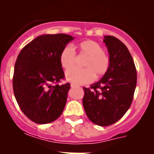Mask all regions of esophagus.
Masks as SVG:
<instances>
[{
    "label": "esophagus",
    "instance_id": "1",
    "mask_svg": "<svg viewBox=\"0 0 154 154\" xmlns=\"http://www.w3.org/2000/svg\"><path fill=\"white\" fill-rule=\"evenodd\" d=\"M76 86H77V85H75V84H73V83L71 84V87H72V88H75V87H76Z\"/></svg>",
    "mask_w": 154,
    "mask_h": 154
}]
</instances>
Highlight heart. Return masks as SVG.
Returning a JSON list of instances; mask_svg holds the SVG:
<instances>
[{
    "instance_id": "b5f03b06",
    "label": "heart",
    "mask_w": 154,
    "mask_h": 154,
    "mask_svg": "<svg viewBox=\"0 0 154 154\" xmlns=\"http://www.w3.org/2000/svg\"><path fill=\"white\" fill-rule=\"evenodd\" d=\"M77 48L80 54L87 56L83 63L85 68H74L67 71L65 77L68 81L76 85H82L91 82L95 78V75L99 78L106 74L111 61L99 43L92 40L83 41L80 42ZM59 61L62 67L65 69H71L75 65V52L72 46L66 45L62 48Z\"/></svg>"
}]
</instances>
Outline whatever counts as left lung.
Returning a JSON list of instances; mask_svg holds the SVG:
<instances>
[{"instance_id": "8db88e82", "label": "left lung", "mask_w": 154, "mask_h": 154, "mask_svg": "<svg viewBox=\"0 0 154 154\" xmlns=\"http://www.w3.org/2000/svg\"><path fill=\"white\" fill-rule=\"evenodd\" d=\"M110 67L90 88H85L82 103L87 116L98 126L117 122L130 107L137 85V69L126 46L113 36L104 37Z\"/></svg>"}]
</instances>
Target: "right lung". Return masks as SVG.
Masks as SVG:
<instances>
[{"instance_id":"add662e5","label":"right lung","mask_w":154,"mask_h":154,"mask_svg":"<svg viewBox=\"0 0 154 154\" xmlns=\"http://www.w3.org/2000/svg\"><path fill=\"white\" fill-rule=\"evenodd\" d=\"M73 39L65 34L42 35L19 53L14 70V93L21 111L35 123H51L63 112L70 84H58L65 78L59 55Z\"/></svg>"}]
</instances>
